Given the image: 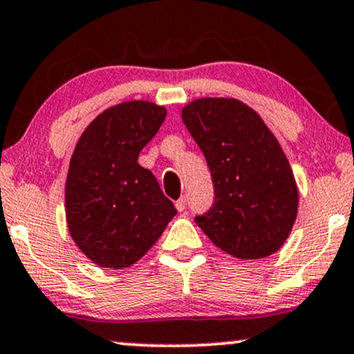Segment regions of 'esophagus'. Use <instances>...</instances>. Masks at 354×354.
I'll return each mask as SVG.
<instances>
[{"label": "esophagus", "mask_w": 354, "mask_h": 354, "mask_svg": "<svg viewBox=\"0 0 354 354\" xmlns=\"http://www.w3.org/2000/svg\"><path fill=\"white\" fill-rule=\"evenodd\" d=\"M185 207H187V203H185V197L178 198L177 202H176V208H177V212H184V210H185Z\"/></svg>", "instance_id": "34e87169"}]
</instances>
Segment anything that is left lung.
I'll list each match as a JSON object with an SVG mask.
<instances>
[{
	"label": "left lung",
	"instance_id": "obj_1",
	"mask_svg": "<svg viewBox=\"0 0 354 354\" xmlns=\"http://www.w3.org/2000/svg\"><path fill=\"white\" fill-rule=\"evenodd\" d=\"M182 121L212 172L215 202L195 221L238 259L277 252L299 210V189L281 144L263 118L236 98H198Z\"/></svg>",
	"mask_w": 354,
	"mask_h": 354
}]
</instances>
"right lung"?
Listing matches in <instances>:
<instances>
[{
    "mask_svg": "<svg viewBox=\"0 0 354 354\" xmlns=\"http://www.w3.org/2000/svg\"><path fill=\"white\" fill-rule=\"evenodd\" d=\"M165 115L144 100L115 104L86 126L73 149L65 218L73 243L100 268L138 263L177 213L151 170L138 164Z\"/></svg>",
    "mask_w": 354,
    "mask_h": 354,
    "instance_id": "right-lung-1",
    "label": "right lung"
}]
</instances>
